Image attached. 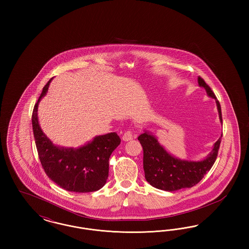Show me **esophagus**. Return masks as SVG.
I'll list each match as a JSON object with an SVG mask.
<instances>
[{"instance_id":"obj_1","label":"esophagus","mask_w":249,"mask_h":249,"mask_svg":"<svg viewBox=\"0 0 249 249\" xmlns=\"http://www.w3.org/2000/svg\"><path fill=\"white\" fill-rule=\"evenodd\" d=\"M133 137H134V135H133L132 131L130 130L125 131V133L122 135V139H123L124 141H130V140H132Z\"/></svg>"}]
</instances>
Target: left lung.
<instances>
[{
    "label": "left lung",
    "instance_id": "left-lung-1",
    "mask_svg": "<svg viewBox=\"0 0 249 249\" xmlns=\"http://www.w3.org/2000/svg\"><path fill=\"white\" fill-rule=\"evenodd\" d=\"M198 82L205 89L208 96L215 99L219 119L222 123L221 107L213 90L201 76L198 77ZM221 137L215 142L212 152L205 160L201 161H188L180 160L171 156L166 152L153 135L144 131L138 137V140L143 151L142 164L145 180L156 189L166 191H175L197 185L213 165L220 146Z\"/></svg>",
    "mask_w": 249,
    "mask_h": 249
}]
</instances>
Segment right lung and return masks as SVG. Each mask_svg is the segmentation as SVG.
<instances>
[{"label": "right lung", "mask_w": 249, "mask_h": 249, "mask_svg": "<svg viewBox=\"0 0 249 249\" xmlns=\"http://www.w3.org/2000/svg\"><path fill=\"white\" fill-rule=\"evenodd\" d=\"M52 78L44 87L34 107L32 122L36 148L43 169L48 178L68 191L85 193L102 189L107 183L109 158L120 143L118 133L97 136L92 142L77 149L54 145L41 130L37 109Z\"/></svg>", "instance_id": "add662e5"}]
</instances>
